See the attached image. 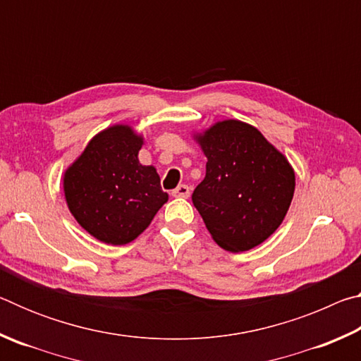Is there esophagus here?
I'll list each match as a JSON object with an SVG mask.
<instances>
[{
    "label": "esophagus",
    "mask_w": 361,
    "mask_h": 361,
    "mask_svg": "<svg viewBox=\"0 0 361 361\" xmlns=\"http://www.w3.org/2000/svg\"><path fill=\"white\" fill-rule=\"evenodd\" d=\"M189 194H191V188L188 185H180L176 189L172 191L173 197H189Z\"/></svg>",
    "instance_id": "34e87169"
}]
</instances>
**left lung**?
<instances>
[{
    "mask_svg": "<svg viewBox=\"0 0 361 361\" xmlns=\"http://www.w3.org/2000/svg\"><path fill=\"white\" fill-rule=\"evenodd\" d=\"M205 178L192 204L219 247L247 252L274 234L295 194V172L261 132L240 121L218 122L199 137Z\"/></svg>",
    "mask_w": 361,
    "mask_h": 361,
    "instance_id": "obj_1",
    "label": "left lung"
}]
</instances>
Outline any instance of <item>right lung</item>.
Instances as JSON below:
<instances>
[{"instance_id": "obj_1", "label": "right lung", "mask_w": 361, "mask_h": 361, "mask_svg": "<svg viewBox=\"0 0 361 361\" xmlns=\"http://www.w3.org/2000/svg\"><path fill=\"white\" fill-rule=\"evenodd\" d=\"M143 140L114 126L90 140L63 178L68 209L82 228L111 245L132 242L167 202L154 167L142 166Z\"/></svg>"}]
</instances>
